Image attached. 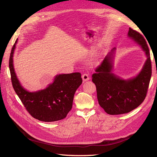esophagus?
Instances as JSON below:
<instances>
[{
	"instance_id": "34e87169",
	"label": "esophagus",
	"mask_w": 157,
	"mask_h": 157,
	"mask_svg": "<svg viewBox=\"0 0 157 157\" xmlns=\"http://www.w3.org/2000/svg\"><path fill=\"white\" fill-rule=\"evenodd\" d=\"M82 79L83 80V82H86V81H87V80L90 79V77H89V75H88L87 74H83L82 75Z\"/></svg>"
}]
</instances>
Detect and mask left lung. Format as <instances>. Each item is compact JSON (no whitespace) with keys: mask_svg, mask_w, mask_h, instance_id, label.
Returning <instances> with one entry per match:
<instances>
[{"mask_svg":"<svg viewBox=\"0 0 157 157\" xmlns=\"http://www.w3.org/2000/svg\"><path fill=\"white\" fill-rule=\"evenodd\" d=\"M128 36L141 46L147 57L141 71L136 77L124 80L112 73V56L115 48L106 56L92 75L96 86L98 100L107 113L121 115L136 109L146 98L152 75L150 52L144 38L137 31L129 28Z\"/></svg>","mask_w":157,"mask_h":157,"instance_id":"obj_1","label":"left lung"}]
</instances>
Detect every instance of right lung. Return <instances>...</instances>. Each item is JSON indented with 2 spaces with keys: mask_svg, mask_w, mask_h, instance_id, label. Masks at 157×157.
<instances>
[{
  "mask_svg": "<svg viewBox=\"0 0 157 157\" xmlns=\"http://www.w3.org/2000/svg\"><path fill=\"white\" fill-rule=\"evenodd\" d=\"M17 40L13 45L9 59L13 87L27 111L32 117L44 122H53L65 118L72 107L75 91L82 83L79 72L56 76L48 87L36 92L23 88L14 72L13 54Z\"/></svg>",
  "mask_w": 157,
  "mask_h": 157,
  "instance_id": "obj_1",
  "label": "right lung"
}]
</instances>
